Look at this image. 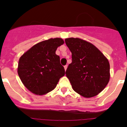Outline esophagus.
<instances>
[{
    "label": "esophagus",
    "mask_w": 127,
    "mask_h": 127,
    "mask_svg": "<svg viewBox=\"0 0 127 127\" xmlns=\"http://www.w3.org/2000/svg\"><path fill=\"white\" fill-rule=\"evenodd\" d=\"M64 69H65V71H66V69H67V65H65V66H64Z\"/></svg>",
    "instance_id": "esophagus-1"
}]
</instances>
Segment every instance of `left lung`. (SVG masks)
Listing matches in <instances>:
<instances>
[{
	"label": "left lung",
	"mask_w": 127,
	"mask_h": 127,
	"mask_svg": "<svg viewBox=\"0 0 127 127\" xmlns=\"http://www.w3.org/2000/svg\"><path fill=\"white\" fill-rule=\"evenodd\" d=\"M72 54L66 76L74 92L85 98L97 95L110 80V64L106 57L90 42L80 38H67Z\"/></svg>",
	"instance_id": "left-lung-1"
}]
</instances>
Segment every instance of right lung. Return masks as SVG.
Returning a JSON list of instances; mask_svg holds the SVG:
<instances>
[{"mask_svg": "<svg viewBox=\"0 0 127 127\" xmlns=\"http://www.w3.org/2000/svg\"><path fill=\"white\" fill-rule=\"evenodd\" d=\"M63 44L61 38L49 39L33 46L20 58L19 76L32 93L42 95L51 92L64 76L60 56L56 54L57 48Z\"/></svg>", "mask_w": 127, "mask_h": 127, "instance_id": "obj_1", "label": "right lung"}]
</instances>
